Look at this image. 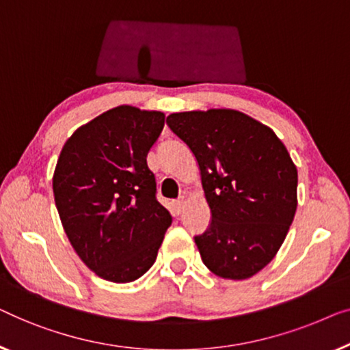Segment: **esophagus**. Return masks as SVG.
I'll list each match as a JSON object with an SVG mask.
<instances>
[{
    "label": "esophagus",
    "mask_w": 350,
    "mask_h": 350,
    "mask_svg": "<svg viewBox=\"0 0 350 350\" xmlns=\"http://www.w3.org/2000/svg\"><path fill=\"white\" fill-rule=\"evenodd\" d=\"M173 206H174V213L179 215L182 211H184V206H185V200H184V196H182V198H179V200H176L174 203H173Z\"/></svg>",
    "instance_id": "34e87169"
}]
</instances>
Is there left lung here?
Listing matches in <instances>:
<instances>
[{
    "label": "left lung",
    "mask_w": 350,
    "mask_h": 350,
    "mask_svg": "<svg viewBox=\"0 0 350 350\" xmlns=\"http://www.w3.org/2000/svg\"><path fill=\"white\" fill-rule=\"evenodd\" d=\"M198 163L211 224L195 236L201 260L224 279H247L282 245L297 211L298 173L271 128L233 109L166 119Z\"/></svg>",
    "instance_id": "1"
}]
</instances>
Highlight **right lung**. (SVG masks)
<instances>
[{"instance_id": "obj_1", "label": "right lung", "mask_w": 350, "mask_h": 350, "mask_svg": "<svg viewBox=\"0 0 350 350\" xmlns=\"http://www.w3.org/2000/svg\"><path fill=\"white\" fill-rule=\"evenodd\" d=\"M163 125V112L114 107L72 133L58 157L53 196L63 228L82 262L111 282L149 271L173 222L146 160Z\"/></svg>"}]
</instances>
